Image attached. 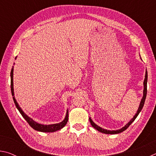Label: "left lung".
Instances as JSON below:
<instances>
[{
    "mask_svg": "<svg viewBox=\"0 0 156 156\" xmlns=\"http://www.w3.org/2000/svg\"><path fill=\"white\" fill-rule=\"evenodd\" d=\"M147 78H148V75H147V72L146 71V74H145V78H144V91H143V97H142V98L141 100V102H140V106L139 108L138 109V112L136 113V115H134V117L132 118V119L129 121V122L126 124V125L123 126L122 129H118V130H116V131H109V130H107V129H104L101 127H100L99 126H98L97 125H96L92 120L90 118H89V121H90V123L91 126L94 127L96 129H97L98 131L101 132V133H107V134H117V133H120L121 132L124 131L125 130H126V129H127L129 125H131V124L133 122L134 120H135L136 118H137V116L138 115L139 113L141 112V110L142 109V107L144 106V101H145V99H146V96H147Z\"/></svg>",
    "mask_w": 156,
    "mask_h": 156,
    "instance_id": "obj_1",
    "label": "left lung"
}]
</instances>
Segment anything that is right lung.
Segmentation results:
<instances>
[{"mask_svg": "<svg viewBox=\"0 0 156 156\" xmlns=\"http://www.w3.org/2000/svg\"><path fill=\"white\" fill-rule=\"evenodd\" d=\"M13 72H14V67H12V70H11V91H12V94L13 96V100H14V102L15 103L16 107L18 109V110L19 111V112L20 113V114L22 115L23 118H25V120L28 122L29 125H30L31 127H32L34 129H35L36 131H41V132H54L58 130H60V129H62V127L66 125L67 121H68V110L67 112V114H66L65 118L62 122L58 123V124H54V125H41V124H38L35 121L33 120L31 118L25 114V113L23 112L21 108L19 107V105H18V102L16 100L15 98H14V87H13Z\"/></svg>", "mask_w": 156, "mask_h": 156, "instance_id": "right-lung-1", "label": "right lung"}]
</instances>
